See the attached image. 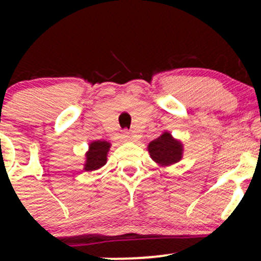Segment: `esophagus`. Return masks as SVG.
<instances>
[{"mask_svg":"<svg viewBox=\"0 0 261 261\" xmlns=\"http://www.w3.org/2000/svg\"><path fill=\"white\" fill-rule=\"evenodd\" d=\"M120 141L121 142H130V141H133V136L128 133H126V131H124V133L120 135Z\"/></svg>","mask_w":261,"mask_h":261,"instance_id":"34e87169","label":"esophagus"}]
</instances>
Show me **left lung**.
<instances>
[{"instance_id": "left-lung-1", "label": "left lung", "mask_w": 261, "mask_h": 261, "mask_svg": "<svg viewBox=\"0 0 261 261\" xmlns=\"http://www.w3.org/2000/svg\"><path fill=\"white\" fill-rule=\"evenodd\" d=\"M149 155L160 167H169L182 158L184 147L179 140L174 139L168 131H163L160 137L148 143Z\"/></svg>"}]
</instances>
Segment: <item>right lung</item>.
I'll list each match as a JSON object with an SVG mask.
<instances>
[{
	"mask_svg": "<svg viewBox=\"0 0 261 261\" xmlns=\"http://www.w3.org/2000/svg\"><path fill=\"white\" fill-rule=\"evenodd\" d=\"M110 146L112 145L107 141H92L89 143L88 151L86 152V162L83 170L93 172V170H98L103 166H106Z\"/></svg>",
	"mask_w": 261,
	"mask_h": 261,
	"instance_id": "add662e5",
	"label": "right lung"
}]
</instances>
